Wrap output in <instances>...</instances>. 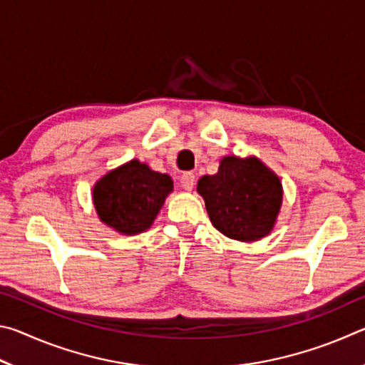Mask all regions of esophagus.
<instances>
[{
    "label": "esophagus",
    "mask_w": 365,
    "mask_h": 365,
    "mask_svg": "<svg viewBox=\"0 0 365 365\" xmlns=\"http://www.w3.org/2000/svg\"><path fill=\"white\" fill-rule=\"evenodd\" d=\"M195 182H196V177L193 172H183L180 175V185L183 190H193Z\"/></svg>",
    "instance_id": "esophagus-1"
}]
</instances>
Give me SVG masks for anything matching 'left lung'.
Here are the masks:
<instances>
[{"mask_svg":"<svg viewBox=\"0 0 365 365\" xmlns=\"http://www.w3.org/2000/svg\"><path fill=\"white\" fill-rule=\"evenodd\" d=\"M197 193L212 225L240 242L269 235L282 206L279 177L255 158H224L217 174L200 178Z\"/></svg>","mask_w":365,"mask_h":365,"instance_id":"8db88e82","label":"left lung"}]
</instances>
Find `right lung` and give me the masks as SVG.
<instances>
[{
	"label": "right lung",
	"instance_id": "right-lung-1",
	"mask_svg": "<svg viewBox=\"0 0 365 365\" xmlns=\"http://www.w3.org/2000/svg\"><path fill=\"white\" fill-rule=\"evenodd\" d=\"M172 188L169 175L130 160L95 185L93 201L104 224L120 233L137 235L151 227Z\"/></svg>",
	"mask_w": 365,
	"mask_h": 365
}]
</instances>
